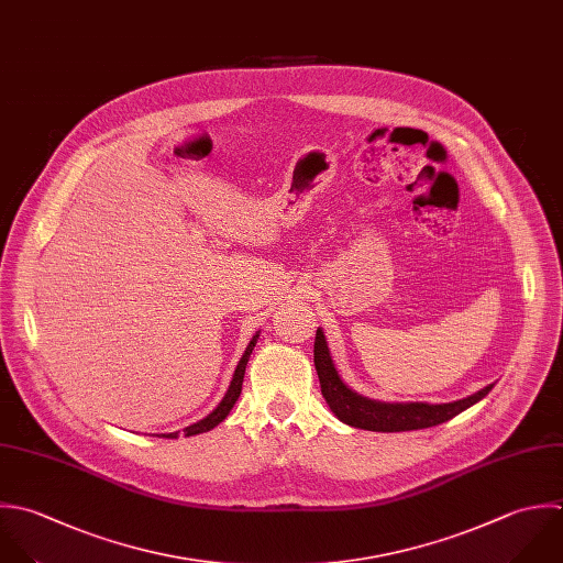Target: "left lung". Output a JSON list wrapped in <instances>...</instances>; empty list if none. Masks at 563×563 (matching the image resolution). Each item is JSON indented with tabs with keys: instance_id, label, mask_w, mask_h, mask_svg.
<instances>
[{
	"instance_id": "8db88e82",
	"label": "left lung",
	"mask_w": 563,
	"mask_h": 563,
	"mask_svg": "<svg viewBox=\"0 0 563 563\" xmlns=\"http://www.w3.org/2000/svg\"><path fill=\"white\" fill-rule=\"evenodd\" d=\"M313 364L318 371L322 397L331 412L346 426L368 430V432H410L432 426H441L456 415L465 412L481 399H485L494 384L481 388L478 393L452 401V404H426V401H377L368 399L344 384L340 377L324 331L318 329L313 346Z\"/></svg>"
}]
</instances>
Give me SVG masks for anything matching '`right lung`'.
<instances>
[{"mask_svg":"<svg viewBox=\"0 0 563 563\" xmlns=\"http://www.w3.org/2000/svg\"><path fill=\"white\" fill-rule=\"evenodd\" d=\"M258 335H261V331H256V335L250 340V344H247V349H245V353H243V357L239 360V364H236V371H234V375H232V382H230V388H228V393L223 395V399H221V404L206 417V419H201V421H197V423H192V426H188V428H184V434L186 437H195V434H203V432H210L212 428H217L228 415H230V410L234 408V404H236V399L241 397V386H243V375H245V366H247V362H250V355H252V351H254V346H256V342H258ZM164 439H177L179 437V432H170V434H162Z\"/></svg>","mask_w":563,"mask_h":563,"instance_id":"obj_1","label":"right lung"}]
</instances>
